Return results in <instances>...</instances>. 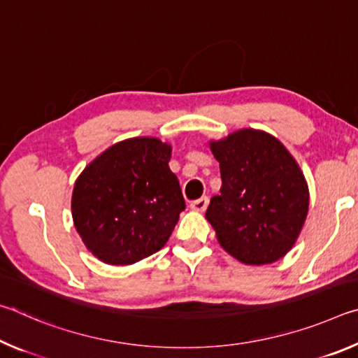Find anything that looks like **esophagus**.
<instances>
[{"label":"esophagus","instance_id":"esophagus-1","mask_svg":"<svg viewBox=\"0 0 358 358\" xmlns=\"http://www.w3.org/2000/svg\"><path fill=\"white\" fill-rule=\"evenodd\" d=\"M207 207H208V197L207 196H203L201 199H197V201L191 202V208L194 211H205V210H207Z\"/></svg>","mask_w":358,"mask_h":358}]
</instances>
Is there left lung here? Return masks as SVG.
Returning <instances> with one entry per match:
<instances>
[{
    "instance_id": "8db88e82",
    "label": "left lung",
    "mask_w": 358,
    "mask_h": 358,
    "mask_svg": "<svg viewBox=\"0 0 358 358\" xmlns=\"http://www.w3.org/2000/svg\"><path fill=\"white\" fill-rule=\"evenodd\" d=\"M210 150L221 171V194L205 217L220 245L246 265L286 256L305 224L310 191L305 175L276 137L257 129L235 131Z\"/></svg>"
}]
</instances>
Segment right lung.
<instances>
[{"label":"right lung","mask_w":358,"mask_h":358,"mask_svg":"<svg viewBox=\"0 0 358 358\" xmlns=\"http://www.w3.org/2000/svg\"><path fill=\"white\" fill-rule=\"evenodd\" d=\"M156 137L118 142L85 167L72 191V220L85 246L108 265H131L167 243L185 199Z\"/></svg>","instance_id":"add662e5"}]
</instances>
